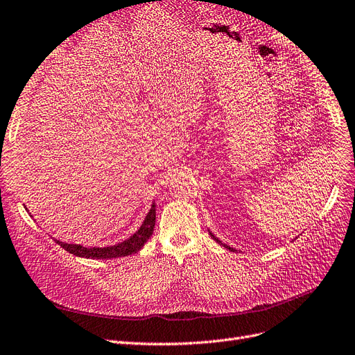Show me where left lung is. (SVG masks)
Returning <instances> with one entry per match:
<instances>
[{
	"mask_svg": "<svg viewBox=\"0 0 355 355\" xmlns=\"http://www.w3.org/2000/svg\"><path fill=\"white\" fill-rule=\"evenodd\" d=\"M209 234H211V237H212V239H214V240H216V242H218V243H220V245H223V246H224V248H227V249H229V250H233V252H234V249H233V248H230V246H227V245H224V243H221V242H220V240H218V239H217V237H216V236H214V234H212V233H209Z\"/></svg>",
	"mask_w": 355,
	"mask_h": 355,
	"instance_id": "left-lung-1",
	"label": "left lung"
}]
</instances>
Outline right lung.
<instances>
[{
    "label": "right lung",
    "instance_id": "right-lung-1",
    "mask_svg": "<svg viewBox=\"0 0 355 355\" xmlns=\"http://www.w3.org/2000/svg\"><path fill=\"white\" fill-rule=\"evenodd\" d=\"M154 224H155V205L153 204L148 214L144 220V223L141 224L137 233H134L130 239H126L125 242L118 243L115 246H107V248H84L81 245H73V243H64L60 242V240H55L62 249L67 252L76 254V257L80 258H92V259H113V258H122V257H128V254L137 253L141 248L144 246V243L150 239L154 230Z\"/></svg>",
    "mask_w": 355,
    "mask_h": 355
}]
</instances>
